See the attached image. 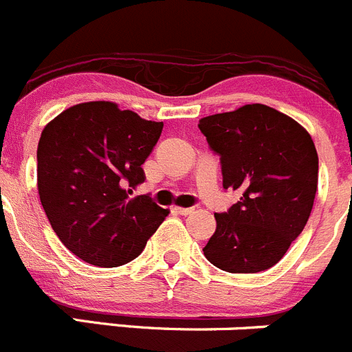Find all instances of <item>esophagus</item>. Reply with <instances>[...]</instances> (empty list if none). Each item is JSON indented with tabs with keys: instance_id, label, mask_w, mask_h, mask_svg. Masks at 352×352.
<instances>
[{
	"instance_id": "34e87169",
	"label": "esophagus",
	"mask_w": 352,
	"mask_h": 352,
	"mask_svg": "<svg viewBox=\"0 0 352 352\" xmlns=\"http://www.w3.org/2000/svg\"><path fill=\"white\" fill-rule=\"evenodd\" d=\"M173 210L176 214H182V216H188L193 212V207H173Z\"/></svg>"
}]
</instances>
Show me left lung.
<instances>
[{
	"label": "left lung",
	"instance_id": "left-lung-1",
	"mask_svg": "<svg viewBox=\"0 0 352 352\" xmlns=\"http://www.w3.org/2000/svg\"><path fill=\"white\" fill-rule=\"evenodd\" d=\"M199 128L221 157L223 188L240 202L214 214L207 261L228 273H257L278 263L309 219L318 153L309 133L276 109L250 103L202 117Z\"/></svg>",
	"mask_w": 352,
	"mask_h": 352
}]
</instances>
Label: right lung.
<instances>
[{"instance_id":"right-lung-1","label":"right lung","mask_w":352,"mask_h":352,"mask_svg":"<svg viewBox=\"0 0 352 352\" xmlns=\"http://www.w3.org/2000/svg\"><path fill=\"white\" fill-rule=\"evenodd\" d=\"M113 102L69 107L50 120L38 143V192L63 245L79 259L116 267L138 257L169 210L148 197L129 199L142 185V164L162 133Z\"/></svg>"}]
</instances>
